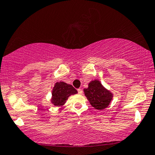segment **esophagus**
I'll use <instances>...</instances> for the list:
<instances>
[{"instance_id": "1", "label": "esophagus", "mask_w": 155, "mask_h": 155, "mask_svg": "<svg viewBox=\"0 0 155 155\" xmlns=\"http://www.w3.org/2000/svg\"><path fill=\"white\" fill-rule=\"evenodd\" d=\"M77 91H78V94H82L83 91H82V89H81V88H78V89H77Z\"/></svg>"}]
</instances>
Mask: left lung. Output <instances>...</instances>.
Wrapping results in <instances>:
<instances>
[{"label": "left lung", "instance_id": "obj_1", "mask_svg": "<svg viewBox=\"0 0 155 155\" xmlns=\"http://www.w3.org/2000/svg\"><path fill=\"white\" fill-rule=\"evenodd\" d=\"M84 91L91 105L97 110H104L112 100V93L107 90L98 80L91 81L88 88H84Z\"/></svg>", "mask_w": 155, "mask_h": 155}]
</instances>
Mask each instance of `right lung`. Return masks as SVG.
Returning a JSON list of instances; mask_svg holds the SVG:
<instances>
[{"label": "right lung", "instance_id": "add662e5", "mask_svg": "<svg viewBox=\"0 0 155 155\" xmlns=\"http://www.w3.org/2000/svg\"><path fill=\"white\" fill-rule=\"evenodd\" d=\"M77 93V91L70 84L57 82L52 92V103L55 106H62L71 95Z\"/></svg>", "mask_w": 155, "mask_h": 155}]
</instances>
